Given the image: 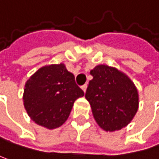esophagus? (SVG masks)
<instances>
[{
    "label": "esophagus",
    "instance_id": "esophagus-1",
    "mask_svg": "<svg viewBox=\"0 0 159 159\" xmlns=\"http://www.w3.org/2000/svg\"><path fill=\"white\" fill-rule=\"evenodd\" d=\"M87 84H84V85H82L81 86V89H82V90L84 91V92H86V89H87Z\"/></svg>",
    "mask_w": 159,
    "mask_h": 159
}]
</instances>
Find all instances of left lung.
<instances>
[{"instance_id":"1","label":"left lung","mask_w":159,"mask_h":159,"mask_svg":"<svg viewBox=\"0 0 159 159\" xmlns=\"http://www.w3.org/2000/svg\"><path fill=\"white\" fill-rule=\"evenodd\" d=\"M90 74L85 98L89 102L93 117L106 131L126 127L139 108V94L134 83L124 73L107 65H98Z\"/></svg>"}]
</instances>
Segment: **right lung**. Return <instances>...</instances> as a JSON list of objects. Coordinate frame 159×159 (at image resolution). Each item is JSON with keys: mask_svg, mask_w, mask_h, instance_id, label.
Here are the masks:
<instances>
[{"mask_svg": "<svg viewBox=\"0 0 159 159\" xmlns=\"http://www.w3.org/2000/svg\"><path fill=\"white\" fill-rule=\"evenodd\" d=\"M84 96L63 64L40 68L25 84L24 107L36 124L53 129L67 120L74 101Z\"/></svg>", "mask_w": 159, "mask_h": 159, "instance_id": "1", "label": "right lung"}]
</instances>
